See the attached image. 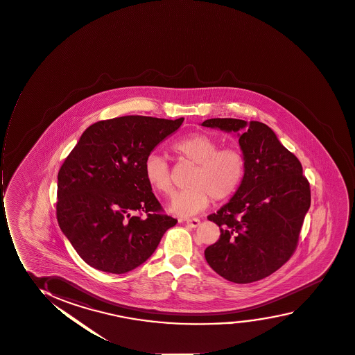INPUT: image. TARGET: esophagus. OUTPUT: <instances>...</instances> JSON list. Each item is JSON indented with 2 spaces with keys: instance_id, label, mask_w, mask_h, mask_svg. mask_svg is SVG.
Wrapping results in <instances>:
<instances>
[{
  "instance_id": "1",
  "label": "esophagus",
  "mask_w": 355,
  "mask_h": 355,
  "mask_svg": "<svg viewBox=\"0 0 355 355\" xmlns=\"http://www.w3.org/2000/svg\"><path fill=\"white\" fill-rule=\"evenodd\" d=\"M186 223H187L188 227H197L200 225V219L199 218H189V219H186Z\"/></svg>"
}]
</instances>
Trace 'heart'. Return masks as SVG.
Returning <instances> with one entry per match:
<instances>
[{"mask_svg": "<svg viewBox=\"0 0 355 355\" xmlns=\"http://www.w3.org/2000/svg\"><path fill=\"white\" fill-rule=\"evenodd\" d=\"M171 151L184 162L196 168L188 180V189L176 194L171 201V212L189 217L205 209L211 202L232 197L243 182L247 161L242 150L236 146H223L206 133L194 132L180 138ZM144 176L155 192L169 197L173 193V180L167 159L150 155L144 162Z\"/></svg>", "mask_w": 355, "mask_h": 355, "instance_id": "1", "label": "heart"}]
</instances>
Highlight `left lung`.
I'll use <instances>...</instances> for the list:
<instances>
[{
	"label": "left lung",
	"instance_id": "obj_1",
	"mask_svg": "<svg viewBox=\"0 0 355 355\" xmlns=\"http://www.w3.org/2000/svg\"><path fill=\"white\" fill-rule=\"evenodd\" d=\"M201 126L237 132L247 161L239 191L207 217L220 227V237L205 249L206 261L229 282H257L293 255L311 204L310 184L298 158L263 123L214 118Z\"/></svg>",
	"mask_w": 355,
	"mask_h": 355
}]
</instances>
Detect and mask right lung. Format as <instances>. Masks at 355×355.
Segmentation results:
<instances>
[{
  "label": "right lung",
  "mask_w": 355,
  "mask_h": 355,
  "mask_svg": "<svg viewBox=\"0 0 355 355\" xmlns=\"http://www.w3.org/2000/svg\"><path fill=\"white\" fill-rule=\"evenodd\" d=\"M184 118L125 116L90 125L58 171L57 220L86 263L123 274L157 248L175 218L163 214L144 162Z\"/></svg>",
  "instance_id": "right-lung-1"
}]
</instances>
